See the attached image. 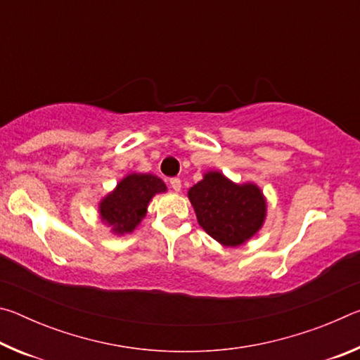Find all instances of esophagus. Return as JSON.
Listing matches in <instances>:
<instances>
[{
    "instance_id": "obj_1",
    "label": "esophagus",
    "mask_w": 360,
    "mask_h": 360,
    "mask_svg": "<svg viewBox=\"0 0 360 360\" xmlns=\"http://www.w3.org/2000/svg\"><path fill=\"white\" fill-rule=\"evenodd\" d=\"M169 186H172V188L174 192H179L181 191V179L179 178H173L172 181H169Z\"/></svg>"
}]
</instances>
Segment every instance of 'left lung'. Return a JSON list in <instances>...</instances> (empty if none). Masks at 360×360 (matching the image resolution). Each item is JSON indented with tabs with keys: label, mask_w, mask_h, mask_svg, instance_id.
Returning a JSON list of instances; mask_svg holds the SVG:
<instances>
[{
	"label": "left lung",
	"mask_w": 360,
	"mask_h": 360,
	"mask_svg": "<svg viewBox=\"0 0 360 360\" xmlns=\"http://www.w3.org/2000/svg\"><path fill=\"white\" fill-rule=\"evenodd\" d=\"M198 224L224 246H240L262 227L265 200L259 187L236 186L211 172L188 191Z\"/></svg>",
	"instance_id": "obj_1"
}]
</instances>
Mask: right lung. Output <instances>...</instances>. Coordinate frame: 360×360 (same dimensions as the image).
I'll use <instances>...</instances> for the list:
<instances>
[{"mask_svg":"<svg viewBox=\"0 0 360 360\" xmlns=\"http://www.w3.org/2000/svg\"><path fill=\"white\" fill-rule=\"evenodd\" d=\"M162 179L152 174H130L122 179L117 188L100 203L103 222L112 225L115 233H130L141 222L149 200L165 192Z\"/></svg>","mask_w":360,"mask_h":360,"instance_id":"add662e5","label":"right lung"}]
</instances>
